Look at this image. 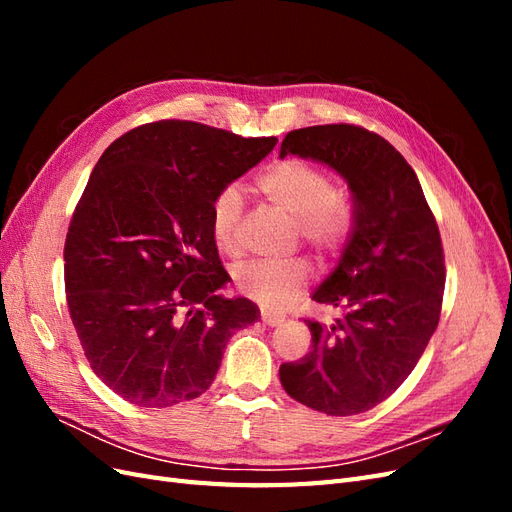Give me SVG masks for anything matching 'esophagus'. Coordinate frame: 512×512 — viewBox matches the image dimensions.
Returning <instances> with one entry per match:
<instances>
[{"label":"esophagus","mask_w":512,"mask_h":512,"mask_svg":"<svg viewBox=\"0 0 512 512\" xmlns=\"http://www.w3.org/2000/svg\"><path fill=\"white\" fill-rule=\"evenodd\" d=\"M260 320L265 322L267 327H277V324L284 322V316H277V314H271V312H265V309H262V312H260Z\"/></svg>","instance_id":"34e87169"}]
</instances>
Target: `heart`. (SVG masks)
I'll return each instance as SVG.
<instances>
[{
  "label": "heart",
  "mask_w": 512,
  "mask_h": 512,
  "mask_svg": "<svg viewBox=\"0 0 512 512\" xmlns=\"http://www.w3.org/2000/svg\"><path fill=\"white\" fill-rule=\"evenodd\" d=\"M256 192L292 215V237L320 256H335L352 230V196L344 183L331 181L320 164L303 158H284L269 164L256 177ZM243 200L237 188L226 185L211 203V237L224 254H237ZM312 262L303 256L284 260H250L235 269V286L256 303L284 309L312 280Z\"/></svg>",
  "instance_id": "1"
}]
</instances>
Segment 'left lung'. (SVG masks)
Returning <instances> with one entry per match:
<instances>
[{"label": "left lung", "instance_id": "obj_1", "mask_svg": "<svg viewBox=\"0 0 512 512\" xmlns=\"http://www.w3.org/2000/svg\"><path fill=\"white\" fill-rule=\"evenodd\" d=\"M288 153L348 181L354 220L342 260L312 297L342 316L305 320L312 348L282 363L280 380L307 408L361 414L404 384L438 329L446 280L438 222L412 166L376 132L352 123L292 130L280 156Z\"/></svg>", "mask_w": 512, "mask_h": 512}]
</instances>
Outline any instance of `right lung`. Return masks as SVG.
Here are the masks:
<instances>
[{
    "mask_svg": "<svg viewBox=\"0 0 512 512\" xmlns=\"http://www.w3.org/2000/svg\"><path fill=\"white\" fill-rule=\"evenodd\" d=\"M277 138H243L183 119L138 126L108 145L72 213L66 301L94 374L141 408L203 395L228 337L258 320L226 299L211 203L267 158Z\"/></svg>",
    "mask_w": 512,
    "mask_h": 512,
    "instance_id": "1",
    "label": "right lung"
}]
</instances>
